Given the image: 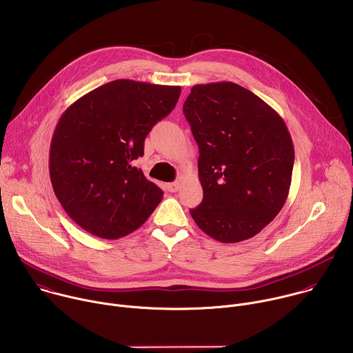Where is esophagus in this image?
Segmentation results:
<instances>
[{
	"instance_id": "obj_1",
	"label": "esophagus",
	"mask_w": 353,
	"mask_h": 353,
	"mask_svg": "<svg viewBox=\"0 0 353 353\" xmlns=\"http://www.w3.org/2000/svg\"><path fill=\"white\" fill-rule=\"evenodd\" d=\"M168 190H169L170 192H176V191H179V190H180V183H177V181H174V183H169V184H168Z\"/></svg>"
}]
</instances>
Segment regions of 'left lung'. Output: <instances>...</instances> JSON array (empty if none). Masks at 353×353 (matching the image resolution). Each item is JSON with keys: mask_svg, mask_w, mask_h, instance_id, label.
Masks as SVG:
<instances>
[{"mask_svg": "<svg viewBox=\"0 0 353 353\" xmlns=\"http://www.w3.org/2000/svg\"><path fill=\"white\" fill-rule=\"evenodd\" d=\"M183 113L198 143L204 198L190 214L221 243L260 233L289 194L294 149L283 119L233 82L191 88Z\"/></svg>", "mask_w": 353, "mask_h": 353, "instance_id": "8db88e82", "label": "left lung"}]
</instances>
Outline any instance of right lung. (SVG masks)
Instances as JSON below:
<instances>
[{
    "label": "right lung",
    "mask_w": 353,
    "mask_h": 353,
    "mask_svg": "<svg viewBox=\"0 0 353 353\" xmlns=\"http://www.w3.org/2000/svg\"><path fill=\"white\" fill-rule=\"evenodd\" d=\"M180 93V86L117 79L83 94L63 113L50 143V180L64 211L83 230L120 239L159 205L163 191L135 159Z\"/></svg>",
    "instance_id": "right-lung-1"
}]
</instances>
